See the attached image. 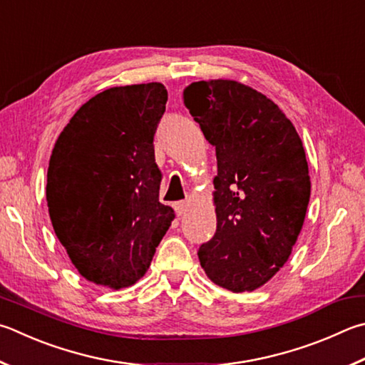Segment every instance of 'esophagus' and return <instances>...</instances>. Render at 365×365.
<instances>
[{"label": "esophagus", "mask_w": 365, "mask_h": 365, "mask_svg": "<svg viewBox=\"0 0 365 365\" xmlns=\"http://www.w3.org/2000/svg\"><path fill=\"white\" fill-rule=\"evenodd\" d=\"M174 209H175V212H177V215L178 217H182L185 212L188 210V202H185V201H178V202H175L174 204Z\"/></svg>", "instance_id": "34e87169"}]
</instances>
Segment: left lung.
<instances>
[{
    "label": "left lung",
    "instance_id": "1",
    "mask_svg": "<svg viewBox=\"0 0 365 365\" xmlns=\"http://www.w3.org/2000/svg\"><path fill=\"white\" fill-rule=\"evenodd\" d=\"M183 102L217 155V231L197 250L201 267L217 286L252 292L284 267L303 227L302 138L273 101L231 79L191 83Z\"/></svg>",
    "mask_w": 365,
    "mask_h": 365
}]
</instances>
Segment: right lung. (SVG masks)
Instances as JSON below:
<instances>
[{
	"instance_id": "right-lung-1",
	"label": "right lung",
	"mask_w": 365,
	"mask_h": 365,
	"mask_svg": "<svg viewBox=\"0 0 365 365\" xmlns=\"http://www.w3.org/2000/svg\"><path fill=\"white\" fill-rule=\"evenodd\" d=\"M161 83L110 88L79 108L52 150L46 200L56 235L86 279L110 289L147 273L175 218L160 202L153 137Z\"/></svg>"
}]
</instances>
